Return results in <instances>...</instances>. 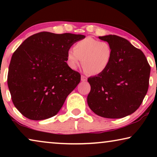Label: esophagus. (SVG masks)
Masks as SVG:
<instances>
[{
    "label": "esophagus",
    "mask_w": 157,
    "mask_h": 157,
    "mask_svg": "<svg viewBox=\"0 0 157 157\" xmlns=\"http://www.w3.org/2000/svg\"><path fill=\"white\" fill-rule=\"evenodd\" d=\"M81 81H86L87 80V78L85 76H83L82 75V76H81Z\"/></svg>",
    "instance_id": "esophagus-1"
}]
</instances>
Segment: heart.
Instances as JSON below:
<instances>
[{"label":"heart","mask_w":157,"mask_h":157,"mask_svg":"<svg viewBox=\"0 0 157 157\" xmlns=\"http://www.w3.org/2000/svg\"><path fill=\"white\" fill-rule=\"evenodd\" d=\"M113 50L110 44L88 37L78 40L66 53V62L69 68L76 69L81 60L83 68L91 75H99L106 71L111 63Z\"/></svg>","instance_id":"b5f03b06"}]
</instances>
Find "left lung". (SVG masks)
<instances>
[{"mask_svg": "<svg viewBox=\"0 0 157 157\" xmlns=\"http://www.w3.org/2000/svg\"><path fill=\"white\" fill-rule=\"evenodd\" d=\"M98 38L110 44L113 56L106 71L88 78L91 86L88 105L101 117H125L142 103L149 88L151 68L142 51L125 38L116 35Z\"/></svg>", "mask_w": 157, "mask_h": 157, "instance_id": "left-lung-1", "label": "left lung"}]
</instances>
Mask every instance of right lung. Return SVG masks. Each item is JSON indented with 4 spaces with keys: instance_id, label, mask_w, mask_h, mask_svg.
<instances>
[{
    "instance_id": "right-lung-1",
    "label": "right lung",
    "mask_w": 157,
    "mask_h": 157,
    "mask_svg": "<svg viewBox=\"0 0 157 157\" xmlns=\"http://www.w3.org/2000/svg\"><path fill=\"white\" fill-rule=\"evenodd\" d=\"M81 34L40 32L26 38L12 56L8 86L16 108L28 119L56 115L81 75L69 68L66 53L85 38Z\"/></svg>"
}]
</instances>
